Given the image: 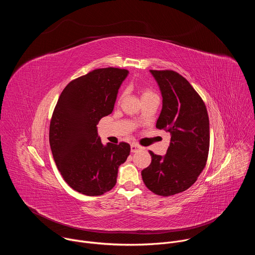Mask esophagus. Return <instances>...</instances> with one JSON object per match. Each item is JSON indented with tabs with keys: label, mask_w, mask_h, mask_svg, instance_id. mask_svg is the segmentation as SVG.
Listing matches in <instances>:
<instances>
[{
	"label": "esophagus",
	"mask_w": 255,
	"mask_h": 255,
	"mask_svg": "<svg viewBox=\"0 0 255 255\" xmlns=\"http://www.w3.org/2000/svg\"><path fill=\"white\" fill-rule=\"evenodd\" d=\"M139 149H141V147L139 146L138 144H136V143H132L131 144V152H137Z\"/></svg>",
	"instance_id": "esophagus-1"
}]
</instances>
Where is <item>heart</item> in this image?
Returning a JSON list of instances; mask_svg holds the SVG:
<instances>
[{
	"label": "heart",
	"mask_w": 255,
	"mask_h": 255,
	"mask_svg": "<svg viewBox=\"0 0 255 255\" xmlns=\"http://www.w3.org/2000/svg\"><path fill=\"white\" fill-rule=\"evenodd\" d=\"M125 92H123L120 96H119V101H121L124 96H125ZM140 94H141V99H146V98H150V97H154L156 96V94L149 88H146V87H141L140 88Z\"/></svg>",
	"instance_id": "b5f03b06"
}]
</instances>
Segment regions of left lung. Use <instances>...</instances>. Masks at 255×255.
<instances>
[{
  "label": "left lung",
  "instance_id": "1",
  "mask_svg": "<svg viewBox=\"0 0 255 255\" xmlns=\"http://www.w3.org/2000/svg\"><path fill=\"white\" fill-rule=\"evenodd\" d=\"M162 96L156 128L170 133L164 156L151 155V163L141 171L152 193L168 197L192 187L206 166L210 126L204 101L191 84L173 70H150Z\"/></svg>",
  "mask_w": 255,
  "mask_h": 255
}]
</instances>
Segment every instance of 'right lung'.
I'll list each match as a JSON object with an SVG mask.
<instances>
[{"mask_svg":"<svg viewBox=\"0 0 255 255\" xmlns=\"http://www.w3.org/2000/svg\"><path fill=\"white\" fill-rule=\"evenodd\" d=\"M127 69H94L71 81L62 91L49 127V143L56 166L66 184L87 196H101L114 188L119 166L130 145L107 143L98 136L99 121L113 112Z\"/></svg>","mask_w":255,"mask_h":255,"instance_id":"add662e5","label":"right lung"}]
</instances>
